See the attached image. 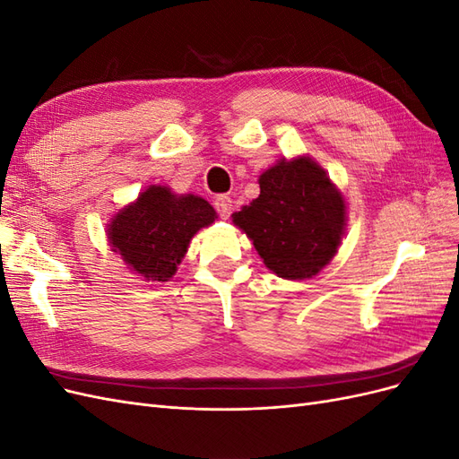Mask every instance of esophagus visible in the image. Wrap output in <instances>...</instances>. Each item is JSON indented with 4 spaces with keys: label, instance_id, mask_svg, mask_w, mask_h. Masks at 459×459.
Listing matches in <instances>:
<instances>
[{
    "label": "esophagus",
    "instance_id": "esophagus-1",
    "mask_svg": "<svg viewBox=\"0 0 459 459\" xmlns=\"http://www.w3.org/2000/svg\"><path fill=\"white\" fill-rule=\"evenodd\" d=\"M214 208H216V212L220 214V218H230V214H231V208H233V204H231V199L230 197H226V195H220V197H216L214 199Z\"/></svg>",
    "mask_w": 459,
    "mask_h": 459
}]
</instances>
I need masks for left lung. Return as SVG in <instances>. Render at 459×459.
Here are the masks:
<instances>
[{
	"label": "left lung",
	"instance_id": "left-lung-1",
	"mask_svg": "<svg viewBox=\"0 0 459 459\" xmlns=\"http://www.w3.org/2000/svg\"><path fill=\"white\" fill-rule=\"evenodd\" d=\"M260 195L235 212L266 266L285 280L324 270L344 235L346 203L310 157L280 160L258 178Z\"/></svg>",
	"mask_w": 459,
	"mask_h": 459
}]
</instances>
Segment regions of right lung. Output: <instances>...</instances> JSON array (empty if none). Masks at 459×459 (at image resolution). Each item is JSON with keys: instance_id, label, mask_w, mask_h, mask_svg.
<instances>
[{"instance_id": "add662e5", "label": "right lung", "mask_w": 459, "mask_h": 459, "mask_svg": "<svg viewBox=\"0 0 459 459\" xmlns=\"http://www.w3.org/2000/svg\"><path fill=\"white\" fill-rule=\"evenodd\" d=\"M216 211L203 197L176 195L149 186L124 206L107 228L108 243L130 270L147 281H169L201 228L214 224Z\"/></svg>"}]
</instances>
